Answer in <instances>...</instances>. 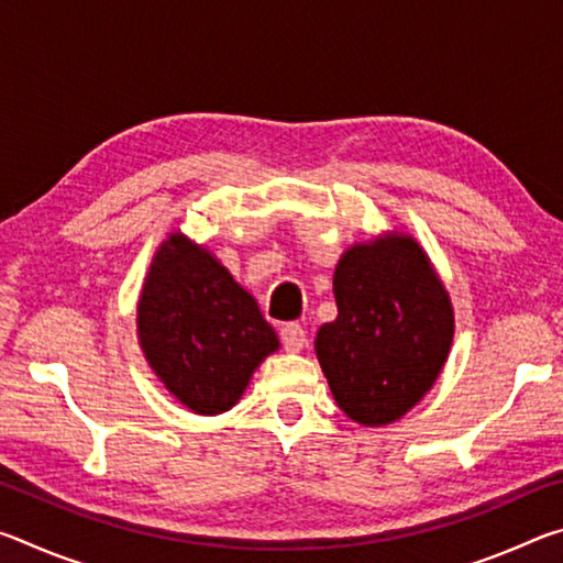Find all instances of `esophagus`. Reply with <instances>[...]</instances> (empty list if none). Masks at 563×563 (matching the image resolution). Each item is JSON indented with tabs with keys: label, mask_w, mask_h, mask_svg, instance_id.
Here are the masks:
<instances>
[{
	"label": "esophagus",
	"mask_w": 563,
	"mask_h": 563,
	"mask_svg": "<svg viewBox=\"0 0 563 563\" xmlns=\"http://www.w3.org/2000/svg\"><path fill=\"white\" fill-rule=\"evenodd\" d=\"M280 340L288 352H300L305 347V330L298 325V322H288L280 330Z\"/></svg>",
	"instance_id": "esophagus-1"
}]
</instances>
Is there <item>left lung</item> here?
<instances>
[{
    "label": "left lung",
    "instance_id": "left-lung-1",
    "mask_svg": "<svg viewBox=\"0 0 563 563\" xmlns=\"http://www.w3.org/2000/svg\"><path fill=\"white\" fill-rule=\"evenodd\" d=\"M338 318L318 330L330 393L350 419L389 424L430 393L450 357V292L412 235L385 233L342 253Z\"/></svg>",
    "mask_w": 563,
    "mask_h": 563
}]
</instances>
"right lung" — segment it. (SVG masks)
Returning <instances> with one entry per match:
<instances>
[{
  "mask_svg": "<svg viewBox=\"0 0 563 563\" xmlns=\"http://www.w3.org/2000/svg\"><path fill=\"white\" fill-rule=\"evenodd\" d=\"M136 328L151 369L196 415L228 412L280 347L258 302L211 251L170 233L151 261Z\"/></svg>",
  "mask_w": 563,
  "mask_h": 563,
  "instance_id": "1",
  "label": "right lung"
}]
</instances>
